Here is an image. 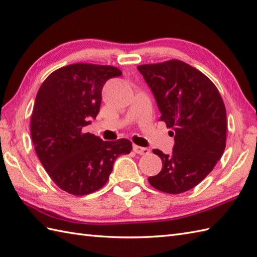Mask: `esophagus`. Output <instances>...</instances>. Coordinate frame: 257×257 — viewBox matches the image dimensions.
<instances>
[{
  "instance_id": "obj_1",
  "label": "esophagus",
  "mask_w": 257,
  "mask_h": 257,
  "mask_svg": "<svg viewBox=\"0 0 257 257\" xmlns=\"http://www.w3.org/2000/svg\"><path fill=\"white\" fill-rule=\"evenodd\" d=\"M133 149H134V151L137 154H140V156H145V154H148L149 152H150V150H149V149L142 148V147H139V146H137V145H134Z\"/></svg>"
}]
</instances>
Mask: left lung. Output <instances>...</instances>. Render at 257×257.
Returning <instances> with one entry per match:
<instances>
[{
  "mask_svg": "<svg viewBox=\"0 0 257 257\" xmlns=\"http://www.w3.org/2000/svg\"><path fill=\"white\" fill-rule=\"evenodd\" d=\"M139 72L156 97L161 118L172 128L175 145L171 156L154 149L162 170L148 178L168 194L194 188L213 170L225 149L226 114L216 85L192 65L180 60L142 64Z\"/></svg>",
  "mask_w": 257,
  "mask_h": 257,
  "instance_id": "1",
  "label": "left lung"
}]
</instances>
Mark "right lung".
Listing matches in <instances>:
<instances>
[{
  "label": "right lung",
  "mask_w": 257,
  "mask_h": 257,
  "mask_svg": "<svg viewBox=\"0 0 257 257\" xmlns=\"http://www.w3.org/2000/svg\"><path fill=\"white\" fill-rule=\"evenodd\" d=\"M121 74L111 65L74 63L56 70L39 88L32 140L48 175L64 192H96L109 180L115 160L133 149L127 139L103 141L83 130L98 114L106 81Z\"/></svg>",
  "instance_id": "add662e5"
}]
</instances>
